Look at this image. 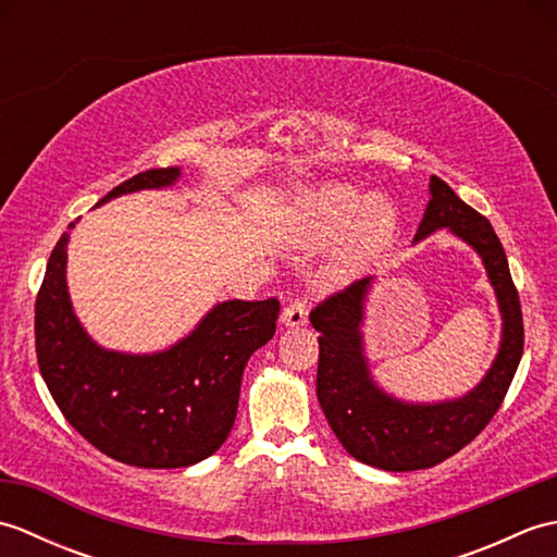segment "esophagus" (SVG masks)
<instances>
[{"instance_id": "esophagus-1", "label": "esophagus", "mask_w": 557, "mask_h": 557, "mask_svg": "<svg viewBox=\"0 0 557 557\" xmlns=\"http://www.w3.org/2000/svg\"><path fill=\"white\" fill-rule=\"evenodd\" d=\"M309 323V306L301 299H294L289 306H285V311H282V325L287 327H301Z\"/></svg>"}]
</instances>
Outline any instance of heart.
Segmentation results:
<instances>
[{"label": "heart", "mask_w": 557, "mask_h": 557, "mask_svg": "<svg viewBox=\"0 0 557 557\" xmlns=\"http://www.w3.org/2000/svg\"><path fill=\"white\" fill-rule=\"evenodd\" d=\"M395 208L385 198H366L351 186H325L306 196V234L313 244L339 239L351 230L347 258L357 260L383 246L395 232Z\"/></svg>", "instance_id": "obj_1"}]
</instances>
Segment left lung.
Instances as JSON below:
<instances>
[{"instance_id": "obj_1", "label": "left lung", "mask_w": 557, "mask_h": 557, "mask_svg": "<svg viewBox=\"0 0 557 557\" xmlns=\"http://www.w3.org/2000/svg\"><path fill=\"white\" fill-rule=\"evenodd\" d=\"M431 200L413 242L449 230L481 256L503 315L500 349L483 381L445 401H405L373 381L363 351V304L373 277L357 280L311 311L318 337L315 395L347 453L385 471H417L441 465L486 429L500 409L524 351V323L507 256L491 222L467 206L443 180L431 176Z\"/></svg>"}]
</instances>
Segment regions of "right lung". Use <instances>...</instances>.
<instances>
[{
    "label": "right lung",
    "instance_id": "right-lung-1",
    "mask_svg": "<svg viewBox=\"0 0 557 557\" xmlns=\"http://www.w3.org/2000/svg\"><path fill=\"white\" fill-rule=\"evenodd\" d=\"M180 176V168L140 172L98 206L172 186ZM66 244L62 234L35 299V351L59 411L90 445L124 465L180 469L210 457L234 425L246 361L275 335L280 301H222L170 349L110 351L88 337L71 306Z\"/></svg>",
    "mask_w": 557,
    "mask_h": 557
}]
</instances>
